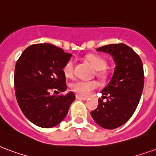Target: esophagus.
Instances as JSON below:
<instances>
[{"instance_id":"obj_1","label":"esophagus","mask_w":156,"mask_h":156,"mask_svg":"<svg viewBox=\"0 0 156 156\" xmlns=\"http://www.w3.org/2000/svg\"><path fill=\"white\" fill-rule=\"evenodd\" d=\"M76 99H78V100H87V97H82V96L77 94L76 95Z\"/></svg>"}]
</instances>
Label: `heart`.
I'll use <instances>...</instances> for the list:
<instances>
[{
    "label": "heart",
    "mask_w": 156,
    "mask_h": 156,
    "mask_svg": "<svg viewBox=\"0 0 156 156\" xmlns=\"http://www.w3.org/2000/svg\"><path fill=\"white\" fill-rule=\"evenodd\" d=\"M85 59L91 64L96 70V75L101 80H106L108 78V72L106 69L107 61L104 58L97 55H87ZM74 72V62L73 60L67 61L63 67V73L66 78H72ZM98 87V83L96 81H83L76 80L70 84V88L78 95L87 96L93 91Z\"/></svg>",
    "instance_id": "obj_1"
}]
</instances>
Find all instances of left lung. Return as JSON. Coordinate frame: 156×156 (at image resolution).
I'll return each instance as SVG.
<instances>
[{
    "label": "left lung",
    "mask_w": 156,
    "mask_h": 156,
    "mask_svg": "<svg viewBox=\"0 0 156 156\" xmlns=\"http://www.w3.org/2000/svg\"><path fill=\"white\" fill-rule=\"evenodd\" d=\"M98 51L113 57L116 68L112 78L101 93L97 109L91 112L97 124L105 129H115L125 124L136 109L144 87L142 61L125 44L102 46Z\"/></svg>",
    "instance_id": "1"
}]
</instances>
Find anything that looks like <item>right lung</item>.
Instances as JSON below:
<instances>
[{
  "label": "right lung",
  "mask_w": 156,
  "mask_h": 156,
  "mask_svg": "<svg viewBox=\"0 0 156 156\" xmlns=\"http://www.w3.org/2000/svg\"><path fill=\"white\" fill-rule=\"evenodd\" d=\"M72 55L51 44H36L24 50L15 68V90L20 108L34 125L54 127L66 116L75 95L51 96L67 89L63 67Z\"/></svg>",
  "instance_id": "obj_1"
}]
</instances>
